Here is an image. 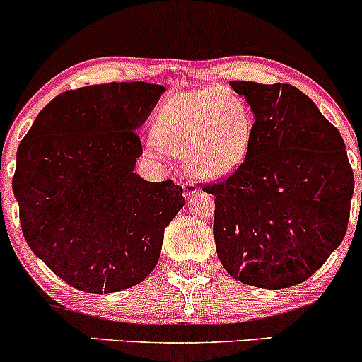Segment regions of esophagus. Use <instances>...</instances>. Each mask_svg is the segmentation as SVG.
Masks as SVG:
<instances>
[{"label":"esophagus","instance_id":"esophagus-1","mask_svg":"<svg viewBox=\"0 0 362 362\" xmlns=\"http://www.w3.org/2000/svg\"><path fill=\"white\" fill-rule=\"evenodd\" d=\"M198 194H199L198 185L192 184V182H185V185H184V196H185V198L192 199L194 196H198Z\"/></svg>","mask_w":362,"mask_h":362}]
</instances>
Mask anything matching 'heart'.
Wrapping results in <instances>:
<instances>
[{
	"instance_id": "obj_1",
	"label": "heart",
	"mask_w": 362,
	"mask_h": 362,
	"mask_svg": "<svg viewBox=\"0 0 362 362\" xmlns=\"http://www.w3.org/2000/svg\"><path fill=\"white\" fill-rule=\"evenodd\" d=\"M254 129L252 112L235 93L218 87L178 93L156 113L151 138L160 152L184 156L189 173L222 180L247 158Z\"/></svg>"
}]
</instances>
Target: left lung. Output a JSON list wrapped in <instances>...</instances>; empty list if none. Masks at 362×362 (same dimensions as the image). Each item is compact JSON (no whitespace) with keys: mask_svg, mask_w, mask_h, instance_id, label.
<instances>
[{"mask_svg":"<svg viewBox=\"0 0 362 362\" xmlns=\"http://www.w3.org/2000/svg\"><path fill=\"white\" fill-rule=\"evenodd\" d=\"M254 113L247 158L215 196L214 238L233 279L286 289L312 276L346 233L354 173L339 131L289 83L235 80Z\"/></svg>","mask_w":362,"mask_h":362,"instance_id":"1","label":"left lung"}]
</instances>
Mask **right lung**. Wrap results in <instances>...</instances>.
I'll use <instances>...</instances> for the list:
<instances>
[{
	"label": "right lung",
	"mask_w": 362,
	"mask_h": 362,
	"mask_svg": "<svg viewBox=\"0 0 362 362\" xmlns=\"http://www.w3.org/2000/svg\"><path fill=\"white\" fill-rule=\"evenodd\" d=\"M163 86L112 82L66 90L17 148L13 194L29 249L75 289L110 294L151 275L182 187L134 173L136 129Z\"/></svg>",
	"instance_id": "1"
}]
</instances>
